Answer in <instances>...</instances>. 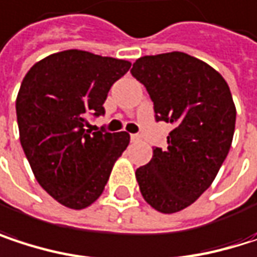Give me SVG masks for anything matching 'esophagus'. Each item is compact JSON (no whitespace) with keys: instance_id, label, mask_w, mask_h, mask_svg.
Listing matches in <instances>:
<instances>
[{"instance_id":"esophagus-1","label":"esophagus","mask_w":257,"mask_h":257,"mask_svg":"<svg viewBox=\"0 0 257 257\" xmlns=\"http://www.w3.org/2000/svg\"><path fill=\"white\" fill-rule=\"evenodd\" d=\"M141 137L138 134H131V141H140Z\"/></svg>"}]
</instances>
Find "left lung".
<instances>
[{
    "mask_svg": "<svg viewBox=\"0 0 257 257\" xmlns=\"http://www.w3.org/2000/svg\"><path fill=\"white\" fill-rule=\"evenodd\" d=\"M132 76L153 101L156 122L173 125L165 150L135 171L155 210L171 214L193 204L216 179L231 149L236 110L225 78L183 52L137 59Z\"/></svg>",
    "mask_w": 257,
    "mask_h": 257,
    "instance_id": "8db88e82",
    "label": "left lung"
}]
</instances>
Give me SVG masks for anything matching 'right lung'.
Segmentation results:
<instances>
[{
	"instance_id": "1",
	"label": "right lung",
	"mask_w": 257,
	"mask_h": 257,
	"mask_svg": "<svg viewBox=\"0 0 257 257\" xmlns=\"http://www.w3.org/2000/svg\"><path fill=\"white\" fill-rule=\"evenodd\" d=\"M129 68V61L73 49L38 61L24 77L16 99L22 149L40 186L68 208L101 196L128 147V132H92L87 117L105 113L110 87Z\"/></svg>"
}]
</instances>
